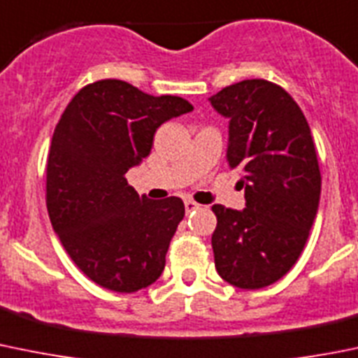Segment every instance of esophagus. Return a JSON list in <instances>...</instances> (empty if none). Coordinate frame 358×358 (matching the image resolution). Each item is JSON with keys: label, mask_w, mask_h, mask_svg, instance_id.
Returning <instances> with one entry per match:
<instances>
[{"label": "esophagus", "mask_w": 358, "mask_h": 358, "mask_svg": "<svg viewBox=\"0 0 358 358\" xmlns=\"http://www.w3.org/2000/svg\"><path fill=\"white\" fill-rule=\"evenodd\" d=\"M197 208H199V204H197L196 201H192V199H185V210H187V213H189V211L197 210Z\"/></svg>", "instance_id": "1"}]
</instances>
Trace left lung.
Wrapping results in <instances>:
<instances>
[{
  "mask_svg": "<svg viewBox=\"0 0 358 358\" xmlns=\"http://www.w3.org/2000/svg\"><path fill=\"white\" fill-rule=\"evenodd\" d=\"M229 119V168L243 173L246 208L211 206L218 275L238 289L273 285L292 269L310 236L322 175L311 129L292 96L262 78L210 98Z\"/></svg>",
  "mask_w": 358,
  "mask_h": 358,
  "instance_id": "left-lung-1",
  "label": "left lung"
}]
</instances>
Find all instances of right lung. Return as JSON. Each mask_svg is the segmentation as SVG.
<instances>
[{"label":"right lung","instance_id":"right-lung-1","mask_svg":"<svg viewBox=\"0 0 358 358\" xmlns=\"http://www.w3.org/2000/svg\"><path fill=\"white\" fill-rule=\"evenodd\" d=\"M192 110L178 96L106 78L82 87L59 119L47 159L48 217L76 267L103 289L138 292L161 276L185 206L180 197H140L124 175L150 154L161 124Z\"/></svg>","mask_w":358,"mask_h":358}]
</instances>
